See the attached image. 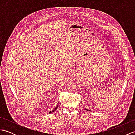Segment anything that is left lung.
<instances>
[{
    "label": "left lung",
    "instance_id": "obj_1",
    "mask_svg": "<svg viewBox=\"0 0 135 135\" xmlns=\"http://www.w3.org/2000/svg\"><path fill=\"white\" fill-rule=\"evenodd\" d=\"M86 110H87V109H86Z\"/></svg>",
    "mask_w": 135,
    "mask_h": 135
}]
</instances>
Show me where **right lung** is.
Instances as JSON below:
<instances>
[{
	"instance_id": "1",
	"label": "right lung",
	"mask_w": 135,
	"mask_h": 135,
	"mask_svg": "<svg viewBox=\"0 0 135 135\" xmlns=\"http://www.w3.org/2000/svg\"><path fill=\"white\" fill-rule=\"evenodd\" d=\"M57 108H58V105H57V107H56L55 108H54V110H53L52 111H50V112H49V113H53V112H54V111H55V110H56V109H57Z\"/></svg>"
}]
</instances>
